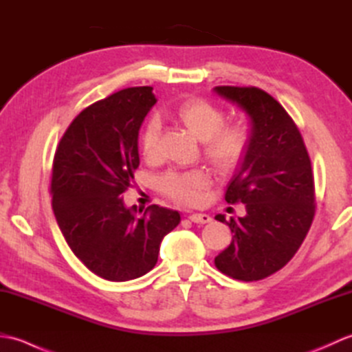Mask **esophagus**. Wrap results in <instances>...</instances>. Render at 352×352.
I'll list each match as a JSON object with an SVG mask.
<instances>
[{
	"instance_id": "esophagus-1",
	"label": "esophagus",
	"mask_w": 352,
	"mask_h": 352,
	"mask_svg": "<svg viewBox=\"0 0 352 352\" xmlns=\"http://www.w3.org/2000/svg\"><path fill=\"white\" fill-rule=\"evenodd\" d=\"M189 219L195 223H207L212 221V218L207 213H193L189 216Z\"/></svg>"
}]
</instances>
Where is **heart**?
I'll return each mask as SVG.
<instances>
[{
  "label": "heart",
  "mask_w": 352,
  "mask_h": 352,
  "mask_svg": "<svg viewBox=\"0 0 352 352\" xmlns=\"http://www.w3.org/2000/svg\"><path fill=\"white\" fill-rule=\"evenodd\" d=\"M175 118L198 140H203L204 154L221 170L233 169L242 160L250 144V130L243 122L223 125V111L204 100H188L175 111ZM159 119H151L142 133L140 148L146 160L157 159L160 138ZM210 177L203 169L170 170L160 178L162 190L178 203L195 204Z\"/></svg>",
  "instance_id": "b5f03b06"
}]
</instances>
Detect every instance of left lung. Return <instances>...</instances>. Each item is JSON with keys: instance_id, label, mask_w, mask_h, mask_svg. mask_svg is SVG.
Returning <instances> with one entry per match:
<instances>
[{"instance_id": "obj_1", "label": "left lung", "mask_w": 352, "mask_h": 352, "mask_svg": "<svg viewBox=\"0 0 352 352\" xmlns=\"http://www.w3.org/2000/svg\"><path fill=\"white\" fill-rule=\"evenodd\" d=\"M221 98L250 119V144L226 193L230 204H245L243 218L218 214L233 233L214 257L222 274L257 281L280 271L300 250L315 216L311 162L295 122L271 95L257 87L218 86Z\"/></svg>"}]
</instances>
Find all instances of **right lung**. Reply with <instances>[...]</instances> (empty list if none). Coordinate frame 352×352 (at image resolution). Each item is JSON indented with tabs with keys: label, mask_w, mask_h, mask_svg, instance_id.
Masks as SVG:
<instances>
[{
	"label": "right lung",
	"mask_w": 352,
	"mask_h": 352,
	"mask_svg": "<svg viewBox=\"0 0 352 352\" xmlns=\"http://www.w3.org/2000/svg\"><path fill=\"white\" fill-rule=\"evenodd\" d=\"M155 102L151 86L110 95L81 111L56 149L51 193L58 228L104 280H134L151 271L163 237L182 221L159 206L136 214L122 198L140 162V125Z\"/></svg>",
	"instance_id": "obj_1"
}]
</instances>
